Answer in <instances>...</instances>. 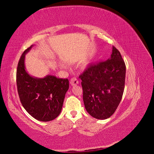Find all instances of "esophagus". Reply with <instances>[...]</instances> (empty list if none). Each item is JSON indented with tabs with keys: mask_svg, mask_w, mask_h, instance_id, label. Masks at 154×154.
Returning a JSON list of instances; mask_svg holds the SVG:
<instances>
[{
	"mask_svg": "<svg viewBox=\"0 0 154 154\" xmlns=\"http://www.w3.org/2000/svg\"><path fill=\"white\" fill-rule=\"evenodd\" d=\"M70 83H71V85H76L78 84V80L76 78H72L70 80Z\"/></svg>",
	"mask_w": 154,
	"mask_h": 154,
	"instance_id": "esophagus-1",
	"label": "esophagus"
}]
</instances>
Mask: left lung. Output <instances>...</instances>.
I'll return each instance as SVG.
<instances>
[{
	"label": "left lung",
	"instance_id": "1",
	"mask_svg": "<svg viewBox=\"0 0 154 154\" xmlns=\"http://www.w3.org/2000/svg\"><path fill=\"white\" fill-rule=\"evenodd\" d=\"M125 74V62L114 46L109 59L89 65L80 74L83 103L91 116L105 119L114 113L123 96Z\"/></svg>",
	"mask_w": 154,
	"mask_h": 154
}]
</instances>
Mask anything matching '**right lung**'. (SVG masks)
Returning a JSON list of instances; mask_svg holds the SVG:
<instances>
[{
  "label": "right lung",
  "mask_w": 154,
  "mask_h": 154,
  "mask_svg": "<svg viewBox=\"0 0 154 154\" xmlns=\"http://www.w3.org/2000/svg\"><path fill=\"white\" fill-rule=\"evenodd\" d=\"M32 45L22 53L17 69V85L22 106L32 117L41 122H49L61 112L65 96L69 89L68 79L48 75L44 78L32 77L26 71L25 55Z\"/></svg>",
  "instance_id": "obj_1"
}]
</instances>
